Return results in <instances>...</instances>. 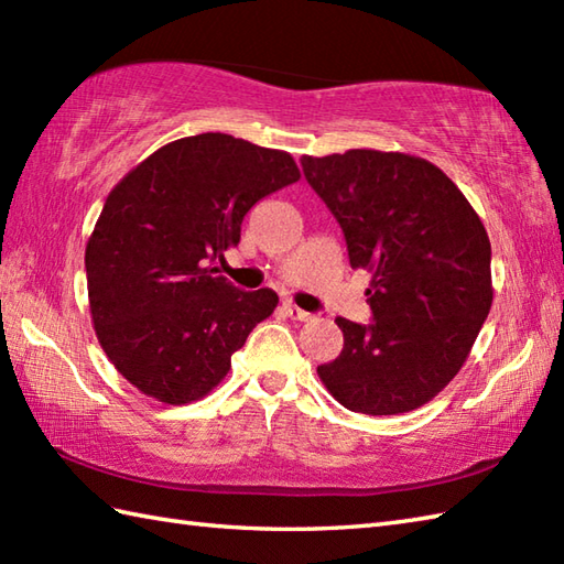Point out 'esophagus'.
<instances>
[{"instance_id": "esophagus-1", "label": "esophagus", "mask_w": 564, "mask_h": 564, "mask_svg": "<svg viewBox=\"0 0 564 564\" xmlns=\"http://www.w3.org/2000/svg\"><path fill=\"white\" fill-rule=\"evenodd\" d=\"M283 310H285V315H289L291 319H297V322H307L310 317V313H305L303 307H297V305H293V303H283Z\"/></svg>"}]
</instances>
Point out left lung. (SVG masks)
<instances>
[{
  "instance_id": "8db88e82",
  "label": "left lung",
  "mask_w": 564,
  "mask_h": 564,
  "mask_svg": "<svg viewBox=\"0 0 564 564\" xmlns=\"http://www.w3.org/2000/svg\"><path fill=\"white\" fill-rule=\"evenodd\" d=\"M301 164L351 269L373 273V319L337 317L344 349L317 373L346 410L412 412L455 378L492 307L485 225L438 166L412 154L349 150Z\"/></svg>"
}]
</instances>
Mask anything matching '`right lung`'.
I'll list each match as a JSON object with an SVG mask.
<instances>
[{"label": "right lung", "instance_id": "obj_1", "mask_svg": "<svg viewBox=\"0 0 564 564\" xmlns=\"http://www.w3.org/2000/svg\"><path fill=\"white\" fill-rule=\"evenodd\" d=\"M297 178L289 152L200 133L160 148L111 191L84 267L99 344L130 386L186 404L227 376L279 295L239 291L218 261L247 210Z\"/></svg>", "mask_w": 564, "mask_h": 564}]
</instances>
